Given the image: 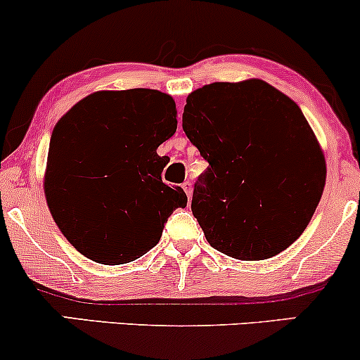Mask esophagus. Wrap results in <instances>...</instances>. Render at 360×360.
I'll return each instance as SVG.
<instances>
[{
	"label": "esophagus",
	"instance_id": "esophagus-1",
	"mask_svg": "<svg viewBox=\"0 0 360 360\" xmlns=\"http://www.w3.org/2000/svg\"><path fill=\"white\" fill-rule=\"evenodd\" d=\"M183 189H184V193L188 194L189 200H191V183H189V181H186V183L183 184Z\"/></svg>",
	"mask_w": 360,
	"mask_h": 360
}]
</instances>
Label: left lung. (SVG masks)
I'll use <instances>...</instances> for the list:
<instances>
[{"mask_svg":"<svg viewBox=\"0 0 360 360\" xmlns=\"http://www.w3.org/2000/svg\"><path fill=\"white\" fill-rule=\"evenodd\" d=\"M183 130L208 160L191 210L213 249L264 260L304 232L323 194L326 160L291 98L252 77L186 98Z\"/></svg>","mask_w":360,"mask_h":360,"instance_id":"left-lung-1","label":"left lung"}]
</instances>
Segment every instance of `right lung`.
<instances>
[{"label":"right lung","instance_id":"add662e5","mask_svg":"<svg viewBox=\"0 0 360 360\" xmlns=\"http://www.w3.org/2000/svg\"><path fill=\"white\" fill-rule=\"evenodd\" d=\"M171 94L96 91L56 123L44 174L49 212L84 257L118 266L142 257L188 196L162 183L157 147L176 134Z\"/></svg>","mask_w":360,"mask_h":360}]
</instances>
